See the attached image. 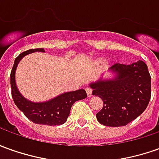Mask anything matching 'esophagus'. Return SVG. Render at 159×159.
Wrapping results in <instances>:
<instances>
[{
  "label": "esophagus",
  "instance_id": "1",
  "mask_svg": "<svg viewBox=\"0 0 159 159\" xmlns=\"http://www.w3.org/2000/svg\"><path fill=\"white\" fill-rule=\"evenodd\" d=\"M86 91L87 96H88V97H91V96H92V93H93V90H92L91 88H86Z\"/></svg>",
  "mask_w": 159,
  "mask_h": 159
}]
</instances>
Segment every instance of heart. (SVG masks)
I'll list each match as a JSON object with an SVG mask.
<instances>
[{"mask_svg": "<svg viewBox=\"0 0 159 159\" xmlns=\"http://www.w3.org/2000/svg\"><path fill=\"white\" fill-rule=\"evenodd\" d=\"M102 61H99V62H102Z\"/></svg>", "mask_w": 159, "mask_h": 159, "instance_id": "heart-1", "label": "heart"}]
</instances>
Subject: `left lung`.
Listing matches in <instances>:
<instances>
[{"mask_svg": "<svg viewBox=\"0 0 159 159\" xmlns=\"http://www.w3.org/2000/svg\"><path fill=\"white\" fill-rule=\"evenodd\" d=\"M109 71L111 79L92 82L93 95L104 102L96 114L97 120L107 126H125L137 119L146 109L151 99V75L144 61L130 65L115 64Z\"/></svg>", "mask_w": 159, "mask_h": 159, "instance_id": "8db88e82", "label": "left lung"}]
</instances>
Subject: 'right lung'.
Listing matches in <instances>:
<instances>
[{"instance_id":"right-lung-1","label":"right lung","mask_w":159,"mask_h":159,"mask_svg":"<svg viewBox=\"0 0 159 159\" xmlns=\"http://www.w3.org/2000/svg\"><path fill=\"white\" fill-rule=\"evenodd\" d=\"M34 52H44V48L29 49L20 53L15 60V64L10 74L12 97L16 107L22 111L24 115L32 122L39 125H58L66 121L70 114L71 107L75 101L86 98V93L84 89H79L73 92H67L60 94L55 98L45 102H32L20 93L15 82V72L20 60L27 54Z\"/></svg>"}]
</instances>
